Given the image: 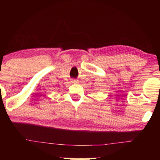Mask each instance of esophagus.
<instances>
[{
    "mask_svg": "<svg viewBox=\"0 0 160 160\" xmlns=\"http://www.w3.org/2000/svg\"><path fill=\"white\" fill-rule=\"evenodd\" d=\"M71 82H73V83H76V82H78V80H75V79H72V80H71Z\"/></svg>",
    "mask_w": 160,
    "mask_h": 160,
    "instance_id": "obj_1",
    "label": "esophagus"
}]
</instances>
